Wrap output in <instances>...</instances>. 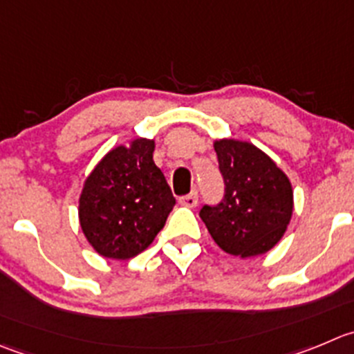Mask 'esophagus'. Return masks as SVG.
Listing matches in <instances>:
<instances>
[{
	"label": "esophagus",
	"mask_w": 354,
	"mask_h": 354,
	"mask_svg": "<svg viewBox=\"0 0 354 354\" xmlns=\"http://www.w3.org/2000/svg\"><path fill=\"white\" fill-rule=\"evenodd\" d=\"M179 203L184 205V207H187V208H194V207H196V205H198L196 191H194V193L186 194V196H180L179 198Z\"/></svg>",
	"instance_id": "obj_1"
}]
</instances>
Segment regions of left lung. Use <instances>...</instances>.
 <instances>
[{
	"label": "left lung",
	"instance_id": "obj_1",
	"mask_svg": "<svg viewBox=\"0 0 354 354\" xmlns=\"http://www.w3.org/2000/svg\"><path fill=\"white\" fill-rule=\"evenodd\" d=\"M214 149L225 184L224 200L203 207L201 221L218 248L257 257L283 238L294 214V189L271 156L247 140L217 139Z\"/></svg>",
	"mask_w": 354,
	"mask_h": 354
}]
</instances>
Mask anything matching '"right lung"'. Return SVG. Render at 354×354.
<instances>
[{"mask_svg":"<svg viewBox=\"0 0 354 354\" xmlns=\"http://www.w3.org/2000/svg\"><path fill=\"white\" fill-rule=\"evenodd\" d=\"M154 139L136 137L107 151L83 180L78 218L90 247L114 261L142 254L175 205L153 160Z\"/></svg>","mask_w":354,"mask_h":354,"instance_id":"add662e5","label":"right lung"}]
</instances>
